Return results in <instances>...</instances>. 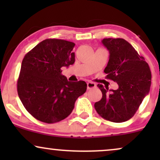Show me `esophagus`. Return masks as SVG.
Wrapping results in <instances>:
<instances>
[{"instance_id": "34e87169", "label": "esophagus", "mask_w": 160, "mask_h": 160, "mask_svg": "<svg viewBox=\"0 0 160 160\" xmlns=\"http://www.w3.org/2000/svg\"><path fill=\"white\" fill-rule=\"evenodd\" d=\"M96 85H95V83L92 82H87V89H92V88H95Z\"/></svg>"}]
</instances>
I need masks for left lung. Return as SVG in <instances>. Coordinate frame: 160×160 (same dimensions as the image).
I'll return each instance as SVG.
<instances>
[{
    "mask_svg": "<svg viewBox=\"0 0 160 160\" xmlns=\"http://www.w3.org/2000/svg\"><path fill=\"white\" fill-rule=\"evenodd\" d=\"M102 42L110 53L106 78L117 82L119 88L113 90L98 84L102 98L94 106L102 118L122 122L133 117L149 93L151 72L144 57L126 40L104 38Z\"/></svg>",
    "mask_w": 160,
    "mask_h": 160,
    "instance_id": "8db88e82",
    "label": "left lung"
}]
</instances>
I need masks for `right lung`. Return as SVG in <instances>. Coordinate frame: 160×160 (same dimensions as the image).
<instances>
[{
  "mask_svg": "<svg viewBox=\"0 0 160 160\" xmlns=\"http://www.w3.org/2000/svg\"><path fill=\"white\" fill-rule=\"evenodd\" d=\"M75 43L47 39L24 57L17 81V92L27 111L37 120L54 123L68 117L74 103L86 91V82L68 81L62 68L75 62Z\"/></svg>",
  "mask_w": 160,
  "mask_h": 160,
  "instance_id": "add662e5",
  "label": "right lung"
}]
</instances>
